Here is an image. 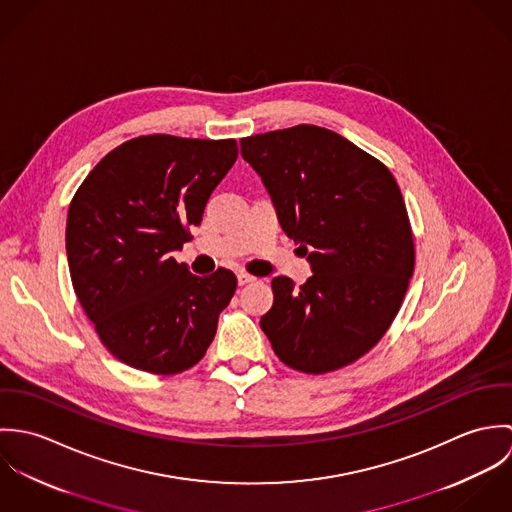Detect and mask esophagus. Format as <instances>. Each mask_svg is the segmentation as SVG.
I'll return each mask as SVG.
<instances>
[{
    "label": "esophagus",
    "instance_id": "1",
    "mask_svg": "<svg viewBox=\"0 0 512 512\" xmlns=\"http://www.w3.org/2000/svg\"><path fill=\"white\" fill-rule=\"evenodd\" d=\"M254 282H256L254 276H250V274H246V272H240V274H238V284H240V286H248V284H254Z\"/></svg>",
    "mask_w": 512,
    "mask_h": 512
}]
</instances>
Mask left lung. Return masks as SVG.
Segmentation results:
<instances>
[{
  "label": "left lung",
  "instance_id": "8db88e82",
  "mask_svg": "<svg viewBox=\"0 0 512 512\" xmlns=\"http://www.w3.org/2000/svg\"><path fill=\"white\" fill-rule=\"evenodd\" d=\"M284 232L313 276L274 278L260 327L284 365L325 374L366 355L400 311L414 274V234L390 169L343 136L309 124L240 140Z\"/></svg>",
  "mask_w": 512,
  "mask_h": 512
}]
</instances>
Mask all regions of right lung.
Returning <instances> with one entry per match:
<instances>
[{"instance_id": "right-lung-1", "label": "right lung", "mask_w": 512, "mask_h": 512, "mask_svg": "<svg viewBox=\"0 0 512 512\" xmlns=\"http://www.w3.org/2000/svg\"><path fill=\"white\" fill-rule=\"evenodd\" d=\"M236 157V140L140 136L76 189L67 215L74 293L118 361L169 376L205 357L238 282L224 268L193 276L171 252L193 238Z\"/></svg>"}]
</instances>
